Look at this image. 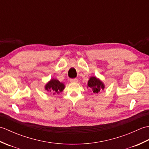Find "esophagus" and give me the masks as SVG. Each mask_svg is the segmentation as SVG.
Masks as SVG:
<instances>
[{"instance_id": "1", "label": "esophagus", "mask_w": 149, "mask_h": 149, "mask_svg": "<svg viewBox=\"0 0 149 149\" xmlns=\"http://www.w3.org/2000/svg\"><path fill=\"white\" fill-rule=\"evenodd\" d=\"M70 82H71V83H76L78 82V80H77V79H76V78L71 79Z\"/></svg>"}]
</instances>
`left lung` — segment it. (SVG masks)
Returning <instances> with one entry per match:
<instances>
[{"label": "left lung", "mask_w": 149, "mask_h": 149, "mask_svg": "<svg viewBox=\"0 0 149 149\" xmlns=\"http://www.w3.org/2000/svg\"><path fill=\"white\" fill-rule=\"evenodd\" d=\"M88 86L92 89L94 93H98L100 92L101 89L104 90V86L102 82L99 79H97L95 77H91L90 79V80L88 81Z\"/></svg>", "instance_id": "8db88e82"}]
</instances>
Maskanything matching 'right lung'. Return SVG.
Segmentation results:
<instances>
[{"label": "right lung", "mask_w": 149, "mask_h": 149, "mask_svg": "<svg viewBox=\"0 0 149 149\" xmlns=\"http://www.w3.org/2000/svg\"><path fill=\"white\" fill-rule=\"evenodd\" d=\"M65 85L57 79L50 80L48 83L46 84L45 90L50 92H52L53 94L59 93L64 90Z\"/></svg>", "instance_id": "obj_1"}]
</instances>
